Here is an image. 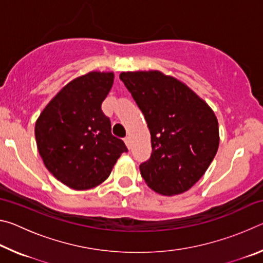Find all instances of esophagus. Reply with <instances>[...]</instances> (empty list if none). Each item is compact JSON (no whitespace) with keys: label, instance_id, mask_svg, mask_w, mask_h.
<instances>
[{"label":"esophagus","instance_id":"1","mask_svg":"<svg viewBox=\"0 0 263 263\" xmlns=\"http://www.w3.org/2000/svg\"><path fill=\"white\" fill-rule=\"evenodd\" d=\"M124 142H125V144H126L127 148H131V139H130V137L124 138Z\"/></svg>","mask_w":263,"mask_h":263}]
</instances>
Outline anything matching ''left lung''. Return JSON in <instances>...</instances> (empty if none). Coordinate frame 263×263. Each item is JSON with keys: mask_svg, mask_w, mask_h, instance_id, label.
<instances>
[{"mask_svg": "<svg viewBox=\"0 0 263 263\" xmlns=\"http://www.w3.org/2000/svg\"><path fill=\"white\" fill-rule=\"evenodd\" d=\"M119 79L149 128L152 154L139 166L142 179L161 195L189 190L219 146L215 112L186 84L159 70L123 72Z\"/></svg>", "mask_w": 263, "mask_h": 263, "instance_id": "1", "label": "left lung"}]
</instances>
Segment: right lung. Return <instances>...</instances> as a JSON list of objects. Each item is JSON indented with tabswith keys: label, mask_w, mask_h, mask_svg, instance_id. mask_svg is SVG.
Returning <instances> with one entry per match:
<instances>
[{
	"label": "right lung",
	"mask_w": 263,
	"mask_h": 263,
	"mask_svg": "<svg viewBox=\"0 0 263 263\" xmlns=\"http://www.w3.org/2000/svg\"><path fill=\"white\" fill-rule=\"evenodd\" d=\"M112 72H89L74 79L53 97L35 122L39 154L51 174L75 190L108 179L124 141L111 133L101 109L114 83Z\"/></svg>",
	"instance_id": "1"
}]
</instances>
